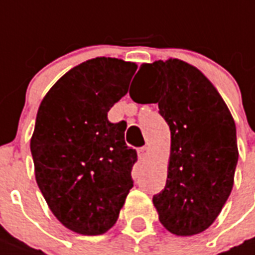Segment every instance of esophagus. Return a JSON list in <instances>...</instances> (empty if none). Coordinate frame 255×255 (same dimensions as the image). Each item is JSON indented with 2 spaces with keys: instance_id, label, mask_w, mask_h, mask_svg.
<instances>
[{
  "instance_id": "1",
  "label": "esophagus",
  "mask_w": 255,
  "mask_h": 255,
  "mask_svg": "<svg viewBox=\"0 0 255 255\" xmlns=\"http://www.w3.org/2000/svg\"><path fill=\"white\" fill-rule=\"evenodd\" d=\"M137 153H139V158L140 159H145L147 158V155H148V147H140V148L137 149Z\"/></svg>"
}]
</instances>
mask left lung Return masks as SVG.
Instances as JSON below:
<instances>
[{"label": "left lung", "instance_id": "left-lung-1", "mask_svg": "<svg viewBox=\"0 0 255 255\" xmlns=\"http://www.w3.org/2000/svg\"><path fill=\"white\" fill-rule=\"evenodd\" d=\"M135 77L153 97L145 100L143 92L129 89L132 100L158 103L171 131L166 186L152 198L159 221L176 236L199 234L218 217L233 188L238 163L234 119L205 75L184 61L143 64Z\"/></svg>", "mask_w": 255, "mask_h": 255}]
</instances>
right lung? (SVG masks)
I'll return each instance as SVG.
<instances>
[{
    "mask_svg": "<svg viewBox=\"0 0 255 255\" xmlns=\"http://www.w3.org/2000/svg\"><path fill=\"white\" fill-rule=\"evenodd\" d=\"M133 63L97 57L77 65L50 88L30 140L38 187L56 218L83 236L104 234L133 187L136 149L126 122L108 111L127 93Z\"/></svg>",
    "mask_w": 255,
    "mask_h": 255,
    "instance_id": "add662e5",
    "label": "right lung"
}]
</instances>
